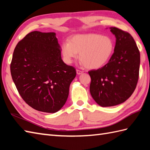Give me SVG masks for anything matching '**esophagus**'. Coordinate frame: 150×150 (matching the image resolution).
Segmentation results:
<instances>
[{
	"label": "esophagus",
	"instance_id": "esophagus-1",
	"mask_svg": "<svg viewBox=\"0 0 150 150\" xmlns=\"http://www.w3.org/2000/svg\"><path fill=\"white\" fill-rule=\"evenodd\" d=\"M83 72H84V71H82V70L77 69V75H80V74H81V73H82Z\"/></svg>",
	"mask_w": 150,
	"mask_h": 150
}]
</instances>
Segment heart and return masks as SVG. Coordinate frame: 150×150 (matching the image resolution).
<instances>
[{
    "label": "heart",
    "mask_w": 150,
    "mask_h": 150,
    "mask_svg": "<svg viewBox=\"0 0 150 150\" xmlns=\"http://www.w3.org/2000/svg\"><path fill=\"white\" fill-rule=\"evenodd\" d=\"M114 51V42L109 36L90 33L77 35L64 42L61 52L65 61L70 64L79 58L90 69H98L109 61Z\"/></svg>",
    "instance_id": "b5f03b06"
}]
</instances>
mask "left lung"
I'll return each mask as SVG.
<instances>
[{
  "label": "left lung",
  "mask_w": 150,
  "mask_h": 150,
  "mask_svg": "<svg viewBox=\"0 0 150 150\" xmlns=\"http://www.w3.org/2000/svg\"><path fill=\"white\" fill-rule=\"evenodd\" d=\"M110 29L116 37L114 53L106 65L88 71L90 93L103 107L126 101L135 91L139 77L140 52L135 40L127 31L115 27Z\"/></svg>",
  "instance_id": "obj_1"
}]
</instances>
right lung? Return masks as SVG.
<instances>
[{"mask_svg":"<svg viewBox=\"0 0 150 150\" xmlns=\"http://www.w3.org/2000/svg\"><path fill=\"white\" fill-rule=\"evenodd\" d=\"M53 32L35 31L19 41L10 64L11 77L21 97L33 109L55 113L65 104L74 67L61 59Z\"/></svg>","mask_w":150,"mask_h":150,"instance_id":"obj_1","label":"right lung"}]
</instances>
